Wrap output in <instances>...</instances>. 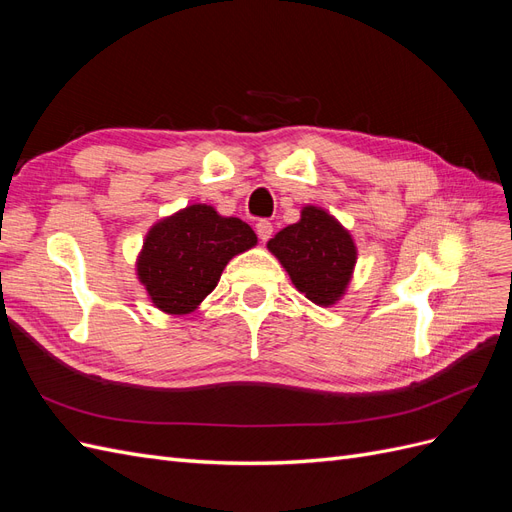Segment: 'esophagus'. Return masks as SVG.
<instances>
[{
    "label": "esophagus",
    "instance_id": "esophagus-1",
    "mask_svg": "<svg viewBox=\"0 0 512 512\" xmlns=\"http://www.w3.org/2000/svg\"><path fill=\"white\" fill-rule=\"evenodd\" d=\"M256 232H258L260 241H269L271 235H273V224H271L269 220H260V222L256 224Z\"/></svg>",
    "mask_w": 512,
    "mask_h": 512
}]
</instances>
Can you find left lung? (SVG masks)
<instances>
[{
  "label": "left lung",
  "instance_id": "obj_1",
  "mask_svg": "<svg viewBox=\"0 0 512 512\" xmlns=\"http://www.w3.org/2000/svg\"><path fill=\"white\" fill-rule=\"evenodd\" d=\"M267 247L297 290L316 305H333L342 297L356 262L348 230L318 207H303L301 220L277 232Z\"/></svg>",
  "mask_w": 512,
  "mask_h": 512
}]
</instances>
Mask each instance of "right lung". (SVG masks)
<instances>
[{
	"instance_id": "1",
	"label": "right lung",
	"mask_w": 512,
	"mask_h": 512,
	"mask_svg": "<svg viewBox=\"0 0 512 512\" xmlns=\"http://www.w3.org/2000/svg\"><path fill=\"white\" fill-rule=\"evenodd\" d=\"M256 245V232L239 218H222L209 205H192L149 230L138 256V280L166 314H190L218 286L228 260Z\"/></svg>"
}]
</instances>
